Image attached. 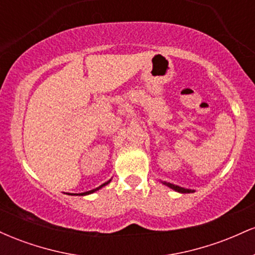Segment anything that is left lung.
Returning a JSON list of instances; mask_svg holds the SVG:
<instances>
[{
  "label": "left lung",
  "mask_w": 255,
  "mask_h": 255,
  "mask_svg": "<svg viewBox=\"0 0 255 255\" xmlns=\"http://www.w3.org/2000/svg\"><path fill=\"white\" fill-rule=\"evenodd\" d=\"M163 184H165V186H168L169 188L174 189L175 192H178V193H194L195 191H193V189H187V188H183V187H180V186H176V184L174 183H170V182H165V181H160Z\"/></svg>",
  "instance_id": "left-lung-1"
}]
</instances>
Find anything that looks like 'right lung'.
Instances as JSON below:
<instances>
[{
    "label": "right lung",
    "instance_id": "right-lung-1",
    "mask_svg": "<svg viewBox=\"0 0 255 255\" xmlns=\"http://www.w3.org/2000/svg\"><path fill=\"white\" fill-rule=\"evenodd\" d=\"M110 181H111V180H109V181H107V182H105V183H103V184H101V186H99V187H97V188L92 189V191H89V192H84V193H78V194H74V193H68V195H89V194H92V193H95V192H97V191H99V189H101V188H102V187L107 186V184H108V183H110Z\"/></svg>",
    "mask_w": 255,
    "mask_h": 255
}]
</instances>
